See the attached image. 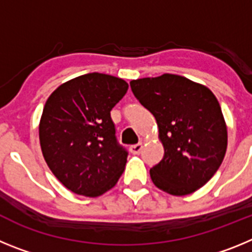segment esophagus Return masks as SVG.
<instances>
[{"instance_id":"obj_1","label":"esophagus","mask_w":252,"mask_h":252,"mask_svg":"<svg viewBox=\"0 0 252 252\" xmlns=\"http://www.w3.org/2000/svg\"><path fill=\"white\" fill-rule=\"evenodd\" d=\"M142 144H136V145H132L130 146V153L133 154V155H139L140 153L142 151Z\"/></svg>"}]
</instances>
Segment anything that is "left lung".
<instances>
[{"label": "left lung", "instance_id": "obj_1", "mask_svg": "<svg viewBox=\"0 0 252 252\" xmlns=\"http://www.w3.org/2000/svg\"><path fill=\"white\" fill-rule=\"evenodd\" d=\"M133 95L159 127L164 158L150 169L153 183L171 195L202 188L223 161L227 126L216 95L177 74L130 82Z\"/></svg>", "mask_w": 252, "mask_h": 252}]
</instances>
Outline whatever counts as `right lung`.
I'll return each instance as SVG.
<instances>
[{"mask_svg":"<svg viewBox=\"0 0 252 252\" xmlns=\"http://www.w3.org/2000/svg\"><path fill=\"white\" fill-rule=\"evenodd\" d=\"M121 78L88 73L49 95L39 125L44 159L75 194L98 197L116 186L127 151L116 140L111 110L127 92Z\"/></svg>","mask_w":252,"mask_h":252,"instance_id":"add662e5","label":"right lung"}]
</instances>
